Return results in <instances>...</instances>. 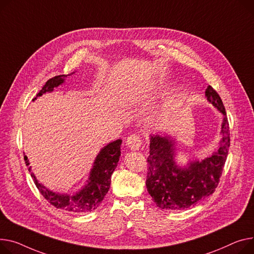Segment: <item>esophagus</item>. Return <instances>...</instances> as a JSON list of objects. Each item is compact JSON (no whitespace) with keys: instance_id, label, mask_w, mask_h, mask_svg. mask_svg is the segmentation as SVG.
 <instances>
[{"instance_id":"1","label":"esophagus","mask_w":254,"mask_h":254,"mask_svg":"<svg viewBox=\"0 0 254 254\" xmlns=\"http://www.w3.org/2000/svg\"><path fill=\"white\" fill-rule=\"evenodd\" d=\"M127 147H128L130 150L137 151V150H139V149L142 147V140H141V138L138 136V134L133 133V134H130V136L127 138Z\"/></svg>"}]
</instances>
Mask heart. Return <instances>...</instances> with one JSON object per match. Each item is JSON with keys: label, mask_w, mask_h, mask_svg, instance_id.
Wrapping results in <instances>:
<instances>
[{"label": "heart", "mask_w": 254, "mask_h": 254, "mask_svg": "<svg viewBox=\"0 0 254 254\" xmlns=\"http://www.w3.org/2000/svg\"><path fill=\"white\" fill-rule=\"evenodd\" d=\"M142 92L141 91H133L131 93H129L128 95V98H127V103L129 105H134L137 104L139 101H140V98L142 97ZM152 122H153V125L157 126V125H160L162 122H163V117H162V114H157L154 118H152Z\"/></svg>", "instance_id": "b5f03b06"}]
</instances>
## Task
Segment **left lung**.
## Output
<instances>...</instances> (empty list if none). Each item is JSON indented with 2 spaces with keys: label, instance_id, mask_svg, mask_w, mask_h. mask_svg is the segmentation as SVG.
Here are the masks:
<instances>
[{
  "label": "left lung",
  "instance_id": "obj_1",
  "mask_svg": "<svg viewBox=\"0 0 254 254\" xmlns=\"http://www.w3.org/2000/svg\"><path fill=\"white\" fill-rule=\"evenodd\" d=\"M205 97L224 115L222 140L209 157L190 161L187 166L181 167L175 160L176 140L159 134L150 136L146 187L161 209L182 210L194 206L211 195L218 185L230 147L229 123L223 101L212 87H207Z\"/></svg>",
  "mask_w": 254,
  "mask_h": 254
}]
</instances>
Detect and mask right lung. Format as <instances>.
I'll return each instance as SVG.
<instances>
[{"label": "right lung", "mask_w": 254, "mask_h": 254, "mask_svg": "<svg viewBox=\"0 0 254 254\" xmlns=\"http://www.w3.org/2000/svg\"><path fill=\"white\" fill-rule=\"evenodd\" d=\"M73 73L74 72L70 74ZM66 76L67 75L63 74L50 78L43 89L37 94V97H40L43 94L49 92H53L54 88L59 87L60 84L64 82ZM36 99L37 98L33 100ZM122 142L123 141L121 139H118L101 149L94 161V165L90 172L87 184L83 186L81 190L74 194H60L51 191L50 189L46 188L43 184L39 183L36 176L31 173L33 182H35L41 194L56 208L71 211L74 213L90 212L100 205L110 188L111 175L117 166L122 153ZM24 160L28 166L29 161L26 156H24ZM28 171L31 172V166L28 167Z\"/></svg>", "instance_id": "obj_1"}]
</instances>
